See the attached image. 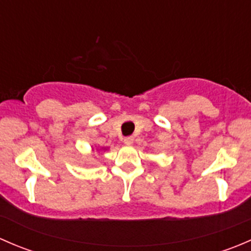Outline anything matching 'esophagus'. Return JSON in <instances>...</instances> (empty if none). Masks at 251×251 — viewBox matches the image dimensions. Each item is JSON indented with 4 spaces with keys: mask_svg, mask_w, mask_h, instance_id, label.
Segmentation results:
<instances>
[{
    "mask_svg": "<svg viewBox=\"0 0 251 251\" xmlns=\"http://www.w3.org/2000/svg\"><path fill=\"white\" fill-rule=\"evenodd\" d=\"M124 143H125L126 146H131V144L133 143V137H126L125 140H124Z\"/></svg>",
    "mask_w": 251,
    "mask_h": 251,
    "instance_id": "1",
    "label": "esophagus"
}]
</instances>
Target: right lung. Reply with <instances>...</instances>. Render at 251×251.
<instances>
[{
    "instance_id": "obj_1",
    "label": "right lung",
    "mask_w": 251,
    "mask_h": 251,
    "mask_svg": "<svg viewBox=\"0 0 251 251\" xmlns=\"http://www.w3.org/2000/svg\"><path fill=\"white\" fill-rule=\"evenodd\" d=\"M95 148H92V151ZM97 151H108V147H100V148H97Z\"/></svg>"
}]
</instances>
